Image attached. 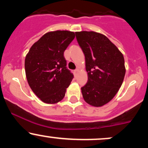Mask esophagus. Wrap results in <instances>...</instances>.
I'll return each mask as SVG.
<instances>
[{
    "mask_svg": "<svg viewBox=\"0 0 148 148\" xmlns=\"http://www.w3.org/2000/svg\"><path fill=\"white\" fill-rule=\"evenodd\" d=\"M79 69H75V70H74V75H76V74H78V72H79Z\"/></svg>",
    "mask_w": 148,
    "mask_h": 148,
    "instance_id": "34e87169",
    "label": "esophagus"
}]
</instances>
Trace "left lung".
<instances>
[{"label":"left lung","instance_id":"left-lung-1","mask_svg":"<svg viewBox=\"0 0 148 148\" xmlns=\"http://www.w3.org/2000/svg\"><path fill=\"white\" fill-rule=\"evenodd\" d=\"M85 55L88 81L81 88L88 104L100 107L117 94L125 78V59L114 44L105 35L94 31L76 32Z\"/></svg>","mask_w":148,"mask_h":148}]
</instances>
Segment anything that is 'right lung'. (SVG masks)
<instances>
[{
    "mask_svg": "<svg viewBox=\"0 0 148 148\" xmlns=\"http://www.w3.org/2000/svg\"><path fill=\"white\" fill-rule=\"evenodd\" d=\"M75 37L74 32L47 33L33 44L25 58L30 88L43 102L56 103L65 95L74 75L67 68L64 51Z\"/></svg>",
    "mask_w": 148,
    "mask_h": 148,
    "instance_id": "add662e5",
    "label": "right lung"
}]
</instances>
